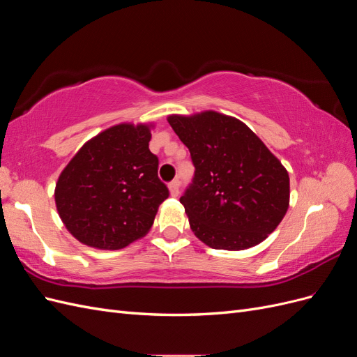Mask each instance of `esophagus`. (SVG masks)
Masks as SVG:
<instances>
[{
  "instance_id": "obj_1",
  "label": "esophagus",
  "mask_w": 357,
  "mask_h": 357,
  "mask_svg": "<svg viewBox=\"0 0 357 357\" xmlns=\"http://www.w3.org/2000/svg\"><path fill=\"white\" fill-rule=\"evenodd\" d=\"M178 186H180L178 180H172V181L169 183V185H168V189H169L171 197H178Z\"/></svg>"
}]
</instances>
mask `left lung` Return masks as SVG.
Returning a JSON list of instances; mask_svg holds the SVG:
<instances>
[{
  "label": "left lung",
  "mask_w": 357,
  "mask_h": 357,
  "mask_svg": "<svg viewBox=\"0 0 357 357\" xmlns=\"http://www.w3.org/2000/svg\"><path fill=\"white\" fill-rule=\"evenodd\" d=\"M195 165L180 198L192 232L218 250H245L274 232L287 213L289 172L240 119L214 110L169 114Z\"/></svg>",
  "instance_id": "8db88e82"
}]
</instances>
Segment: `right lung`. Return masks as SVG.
I'll return each mask as SVG.
<instances>
[{"label":"right lung","mask_w":357,"mask_h":357,"mask_svg":"<svg viewBox=\"0 0 357 357\" xmlns=\"http://www.w3.org/2000/svg\"><path fill=\"white\" fill-rule=\"evenodd\" d=\"M155 123L123 122L88 139L62 169L55 204L82 244L119 250L150 231L168 189L149 150Z\"/></svg>","instance_id":"right-lung-1"}]
</instances>
